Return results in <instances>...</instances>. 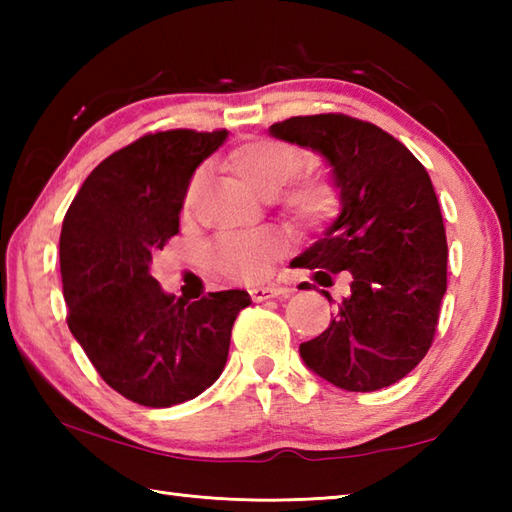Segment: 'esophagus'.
<instances>
[{
	"label": "esophagus",
	"mask_w": 512,
	"mask_h": 512,
	"mask_svg": "<svg viewBox=\"0 0 512 512\" xmlns=\"http://www.w3.org/2000/svg\"><path fill=\"white\" fill-rule=\"evenodd\" d=\"M290 295V288H253L250 290V299L253 301H266V299H286Z\"/></svg>",
	"instance_id": "1"
}]
</instances>
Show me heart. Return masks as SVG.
Listing matches in <instances>:
<instances>
[{
	"label": "heart",
	"instance_id": "heart-1",
	"mask_svg": "<svg viewBox=\"0 0 512 512\" xmlns=\"http://www.w3.org/2000/svg\"><path fill=\"white\" fill-rule=\"evenodd\" d=\"M228 162L235 173L262 195H273L279 184L299 167L297 149L275 138H250L237 145ZM202 173H195L182 195V211L189 213L198 198ZM284 211L301 226H321L328 222L339 204V193L328 178L308 176L290 182L279 193ZM284 253V239L270 231L224 235L213 248V266L228 279L262 281L270 264Z\"/></svg>",
	"mask_w": 512,
	"mask_h": 512
}]
</instances>
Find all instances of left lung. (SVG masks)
<instances>
[{"mask_svg": "<svg viewBox=\"0 0 512 512\" xmlns=\"http://www.w3.org/2000/svg\"><path fill=\"white\" fill-rule=\"evenodd\" d=\"M270 134L323 154L341 189V215L301 266L330 284L343 270L354 277L328 330L299 345L301 358L345 391L398 383L429 352L447 290V233L427 169L400 140L347 114L292 116Z\"/></svg>", "mask_w": 512, "mask_h": 512, "instance_id": "1", "label": "left lung"}]
</instances>
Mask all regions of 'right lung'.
<instances>
[{
    "instance_id": "obj_1",
    "label": "right lung",
    "mask_w": 512,
    "mask_h": 512,
    "mask_svg": "<svg viewBox=\"0 0 512 512\" xmlns=\"http://www.w3.org/2000/svg\"><path fill=\"white\" fill-rule=\"evenodd\" d=\"M226 129H167L114 151L74 195L59 257L68 328L94 369L143 407H171L220 378L246 290L184 303L151 277V255L180 233L182 195Z\"/></svg>"
}]
</instances>
